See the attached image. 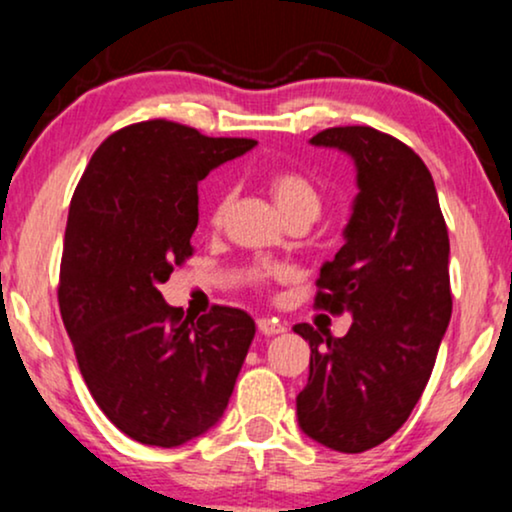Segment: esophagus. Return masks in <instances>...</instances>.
Segmentation results:
<instances>
[{"mask_svg": "<svg viewBox=\"0 0 512 512\" xmlns=\"http://www.w3.org/2000/svg\"><path fill=\"white\" fill-rule=\"evenodd\" d=\"M258 330L263 335H280L285 333V326L280 321H275V318H258Z\"/></svg>", "mask_w": 512, "mask_h": 512, "instance_id": "obj_1", "label": "esophagus"}]
</instances>
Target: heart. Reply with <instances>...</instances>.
<instances>
[{"mask_svg": "<svg viewBox=\"0 0 512 512\" xmlns=\"http://www.w3.org/2000/svg\"><path fill=\"white\" fill-rule=\"evenodd\" d=\"M268 191L273 196V201L278 203L280 213L292 215V213H311L316 218L318 210H321V194L314 186V182L304 177V174L294 170H278L268 177ZM227 203H230V194L222 191L218 203L213 208V222L222 220Z\"/></svg>", "mask_w": 512, "mask_h": 512, "instance_id": "1", "label": "heart"}]
</instances>
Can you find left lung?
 I'll return each mask as SVG.
<instances>
[{"mask_svg": "<svg viewBox=\"0 0 512 512\" xmlns=\"http://www.w3.org/2000/svg\"><path fill=\"white\" fill-rule=\"evenodd\" d=\"M354 162L357 196L345 244L318 275V309L347 311L333 338L309 323V381L297 395L306 436L338 453H364L407 422L422 398L450 323L448 227L431 172L405 143L371 126H335L311 138Z\"/></svg>", "mask_w": 512, "mask_h": 512, "instance_id": "left-lung-1", "label": "left lung"}]
</instances>
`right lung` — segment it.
I'll return each instance as SVG.
<instances>
[{
	"instance_id": "add662e5",
	"label": "right lung",
	"mask_w": 512,
	"mask_h": 512,
	"mask_svg": "<svg viewBox=\"0 0 512 512\" xmlns=\"http://www.w3.org/2000/svg\"><path fill=\"white\" fill-rule=\"evenodd\" d=\"M254 146L165 119L131 124L95 150L71 198L59 311L93 400L143 446L213 429L256 335L242 309L191 318L160 294L194 254L198 182Z\"/></svg>"
}]
</instances>
